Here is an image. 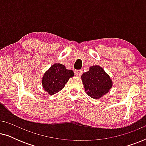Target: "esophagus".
Instances as JSON below:
<instances>
[{"instance_id":"34e87169","label":"esophagus","mask_w":146,"mask_h":146,"mask_svg":"<svg viewBox=\"0 0 146 146\" xmlns=\"http://www.w3.org/2000/svg\"><path fill=\"white\" fill-rule=\"evenodd\" d=\"M74 74L76 76H81L82 74V72L80 70H76L74 71Z\"/></svg>"}]
</instances>
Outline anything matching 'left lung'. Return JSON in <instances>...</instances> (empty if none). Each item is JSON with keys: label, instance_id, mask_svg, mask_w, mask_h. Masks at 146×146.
Wrapping results in <instances>:
<instances>
[{"label": "left lung", "instance_id": "1", "mask_svg": "<svg viewBox=\"0 0 146 146\" xmlns=\"http://www.w3.org/2000/svg\"><path fill=\"white\" fill-rule=\"evenodd\" d=\"M81 79L86 93L94 99L99 100L110 90L113 82L100 66L93 65L83 73Z\"/></svg>", "mask_w": 146, "mask_h": 146}]
</instances>
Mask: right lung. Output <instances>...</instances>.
I'll list each match as a JSON object with an SVG mask.
<instances>
[{"instance_id": "right-lung-1", "label": "right lung", "mask_w": 146, "mask_h": 146, "mask_svg": "<svg viewBox=\"0 0 146 146\" xmlns=\"http://www.w3.org/2000/svg\"><path fill=\"white\" fill-rule=\"evenodd\" d=\"M74 76V72L66 69L64 65L60 63L54 64L42 78L43 89L49 95L56 94L64 88L68 80Z\"/></svg>"}]
</instances>
